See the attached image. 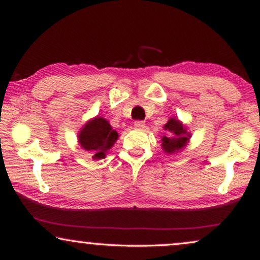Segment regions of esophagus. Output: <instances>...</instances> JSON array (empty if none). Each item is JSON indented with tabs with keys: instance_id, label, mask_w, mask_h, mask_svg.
<instances>
[{
	"instance_id": "esophagus-1",
	"label": "esophagus",
	"mask_w": 260,
	"mask_h": 260,
	"mask_svg": "<svg viewBox=\"0 0 260 260\" xmlns=\"http://www.w3.org/2000/svg\"><path fill=\"white\" fill-rule=\"evenodd\" d=\"M144 125H146V124H144L143 120H136V121L134 122V127H135V128H139V129L143 128Z\"/></svg>"
}]
</instances>
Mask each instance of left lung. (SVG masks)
<instances>
[{
    "label": "left lung",
    "mask_w": 260,
    "mask_h": 260,
    "mask_svg": "<svg viewBox=\"0 0 260 260\" xmlns=\"http://www.w3.org/2000/svg\"><path fill=\"white\" fill-rule=\"evenodd\" d=\"M164 128L170 133L167 136L164 135L161 138V148L166 153L172 155L187 146L190 139V133L187 132V128L181 121L175 118H171L165 124Z\"/></svg>",
    "instance_id": "1"
}]
</instances>
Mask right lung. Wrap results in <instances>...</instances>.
I'll return each mask as SVG.
<instances>
[{"label":"right lung","instance_id":"right-lung-1","mask_svg":"<svg viewBox=\"0 0 260 260\" xmlns=\"http://www.w3.org/2000/svg\"><path fill=\"white\" fill-rule=\"evenodd\" d=\"M82 149L91 155L95 160L105 158L107 151L118 140V133L102 117H95L87 121L78 135Z\"/></svg>","mask_w":260,"mask_h":260}]
</instances>
